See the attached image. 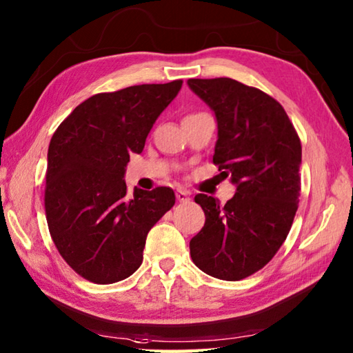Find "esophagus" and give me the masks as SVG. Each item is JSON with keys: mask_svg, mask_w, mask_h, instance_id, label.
<instances>
[{"mask_svg": "<svg viewBox=\"0 0 353 353\" xmlns=\"http://www.w3.org/2000/svg\"><path fill=\"white\" fill-rule=\"evenodd\" d=\"M176 197H177L179 202H188V201H190V193H188L187 190L179 188V190L176 191Z\"/></svg>", "mask_w": 353, "mask_h": 353, "instance_id": "esophagus-1", "label": "esophagus"}]
</instances>
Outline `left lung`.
<instances>
[{
    "label": "left lung",
    "instance_id": "8db88e82",
    "mask_svg": "<svg viewBox=\"0 0 353 353\" xmlns=\"http://www.w3.org/2000/svg\"><path fill=\"white\" fill-rule=\"evenodd\" d=\"M214 112V165L236 185L234 196L194 197L205 225L190 241L194 264L210 276L239 281L261 270L285 241L301 191V142L284 108L232 79H190Z\"/></svg>",
    "mask_w": 353,
    "mask_h": 353
}]
</instances>
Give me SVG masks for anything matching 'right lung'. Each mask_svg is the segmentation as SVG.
Wrapping results in <instances>:
<instances>
[{
    "mask_svg": "<svg viewBox=\"0 0 353 353\" xmlns=\"http://www.w3.org/2000/svg\"><path fill=\"white\" fill-rule=\"evenodd\" d=\"M182 80L101 92L83 101L49 143L44 207L50 236L70 268L95 284H112L137 270L146 236L176 202L174 191L134 188L130 154L176 99Z\"/></svg>",
    "mask_w": 353,
    "mask_h": 353,
    "instance_id": "right-lung-1",
    "label": "right lung"
}]
</instances>
